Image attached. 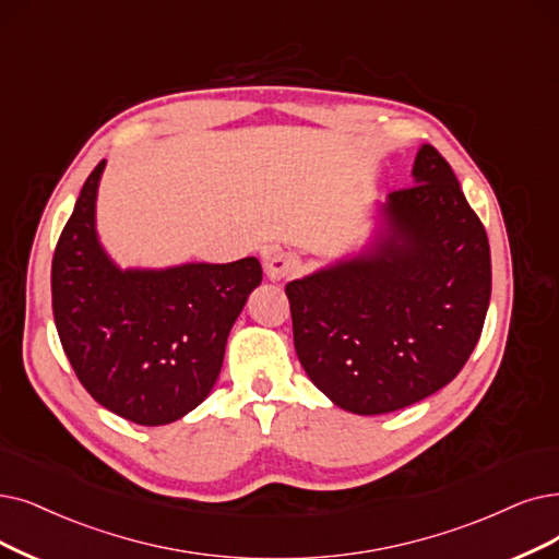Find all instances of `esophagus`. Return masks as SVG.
Instances as JSON below:
<instances>
[{
	"label": "esophagus",
	"instance_id": "esophagus-1",
	"mask_svg": "<svg viewBox=\"0 0 559 559\" xmlns=\"http://www.w3.org/2000/svg\"><path fill=\"white\" fill-rule=\"evenodd\" d=\"M302 261L298 254L294 252H273L271 257L265 259V273L271 280H284V277H292L296 273H300Z\"/></svg>",
	"mask_w": 559,
	"mask_h": 559
}]
</instances>
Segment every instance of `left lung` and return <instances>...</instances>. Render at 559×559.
<instances>
[{"instance_id":"8db88e82","label":"left lung","mask_w":559,"mask_h":559,"mask_svg":"<svg viewBox=\"0 0 559 559\" xmlns=\"http://www.w3.org/2000/svg\"><path fill=\"white\" fill-rule=\"evenodd\" d=\"M415 186L390 194V238L362 259L286 284L309 381L357 415H383L454 381L490 300V248L450 163L431 144Z\"/></svg>"}]
</instances>
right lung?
Listing matches in <instances>:
<instances>
[{
  "label": "right lung",
  "instance_id": "1",
  "mask_svg": "<svg viewBox=\"0 0 559 559\" xmlns=\"http://www.w3.org/2000/svg\"><path fill=\"white\" fill-rule=\"evenodd\" d=\"M105 160L88 174L52 257V314L66 357L100 406L142 427L197 408L213 390L229 330L261 284L254 257L119 271L94 211Z\"/></svg>",
  "mask_w": 559,
  "mask_h": 559
}]
</instances>
